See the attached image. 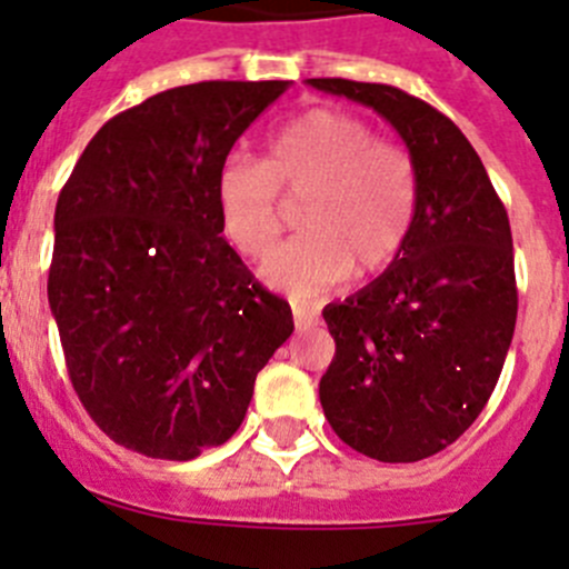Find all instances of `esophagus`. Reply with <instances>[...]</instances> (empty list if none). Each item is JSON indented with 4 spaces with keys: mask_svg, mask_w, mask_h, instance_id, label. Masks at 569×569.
I'll use <instances>...</instances> for the list:
<instances>
[{
    "mask_svg": "<svg viewBox=\"0 0 569 569\" xmlns=\"http://www.w3.org/2000/svg\"><path fill=\"white\" fill-rule=\"evenodd\" d=\"M293 321H296V330H308L313 325H319V316L313 310L301 308V305H293Z\"/></svg>",
    "mask_w": 569,
    "mask_h": 569,
    "instance_id": "esophagus-1",
    "label": "esophagus"
}]
</instances>
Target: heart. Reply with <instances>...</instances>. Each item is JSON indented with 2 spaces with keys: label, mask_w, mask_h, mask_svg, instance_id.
Instances as JSON below:
<instances>
[{
  "label": "heart",
  "mask_w": 569,
  "mask_h": 569,
  "mask_svg": "<svg viewBox=\"0 0 569 569\" xmlns=\"http://www.w3.org/2000/svg\"><path fill=\"white\" fill-rule=\"evenodd\" d=\"M300 199L301 233L261 268L270 288L319 299L353 273L379 276L405 253L419 213V173L401 144L339 108H313L281 124L261 162L230 159L216 176L224 239L248 259L281 233V199Z\"/></svg>",
  "instance_id": "obj_1"
}]
</instances>
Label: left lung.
<instances>
[{
	"mask_svg": "<svg viewBox=\"0 0 569 569\" xmlns=\"http://www.w3.org/2000/svg\"><path fill=\"white\" fill-rule=\"evenodd\" d=\"M373 108L419 173L405 253L325 308L336 356L319 381L330 427L379 461H421L479 419L510 350L519 290L510 219L479 153L433 104L393 84L308 79Z\"/></svg>",
	"mask_w": 569,
	"mask_h": 569,
	"instance_id": "1",
	"label": "left lung"
}]
</instances>
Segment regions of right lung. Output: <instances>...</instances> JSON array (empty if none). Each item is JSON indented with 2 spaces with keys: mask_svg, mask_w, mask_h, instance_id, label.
Wrapping results in <instances>:
<instances>
[{
  "mask_svg": "<svg viewBox=\"0 0 569 569\" xmlns=\"http://www.w3.org/2000/svg\"><path fill=\"white\" fill-rule=\"evenodd\" d=\"M290 82H196L99 128L64 182L48 273L79 401L116 445L188 461L239 430L293 333L222 236L216 176Z\"/></svg>",
  "mask_w": 569,
  "mask_h": 569,
  "instance_id": "right-lung-1",
  "label": "right lung"
}]
</instances>
